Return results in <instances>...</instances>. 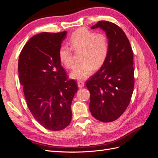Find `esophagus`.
<instances>
[{"label":"esophagus","instance_id":"1","mask_svg":"<svg viewBox=\"0 0 158 158\" xmlns=\"http://www.w3.org/2000/svg\"><path fill=\"white\" fill-rule=\"evenodd\" d=\"M78 85L79 88H82L84 85V82L82 80H79V81H78Z\"/></svg>","mask_w":158,"mask_h":158}]
</instances>
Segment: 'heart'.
I'll return each mask as SVG.
<instances>
[{
  "instance_id": "b5f03b06",
  "label": "heart",
  "mask_w": 158,
  "mask_h": 158,
  "mask_svg": "<svg viewBox=\"0 0 158 158\" xmlns=\"http://www.w3.org/2000/svg\"><path fill=\"white\" fill-rule=\"evenodd\" d=\"M69 46L62 45L59 50L60 63L66 69L74 64L73 52H80L79 63L70 73L74 79H84L92 74L94 69L101 68L109 54V45L107 37L102 33H95L86 28H81L72 33L67 40Z\"/></svg>"
}]
</instances>
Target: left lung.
<instances>
[{"label":"left lung","instance_id":"left-lung-1","mask_svg":"<svg viewBox=\"0 0 158 158\" xmlns=\"http://www.w3.org/2000/svg\"><path fill=\"white\" fill-rule=\"evenodd\" d=\"M97 27L106 32L109 54L101 69L87 81L86 87L92 116L109 123L120 117L130 103L135 85L133 51L125 32L115 23L102 20L91 28Z\"/></svg>","mask_w":158,"mask_h":158}]
</instances>
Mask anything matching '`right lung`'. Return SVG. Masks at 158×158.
Wrapping results in <instances>:
<instances>
[{"mask_svg":"<svg viewBox=\"0 0 158 158\" xmlns=\"http://www.w3.org/2000/svg\"><path fill=\"white\" fill-rule=\"evenodd\" d=\"M66 31L44 32L33 36L20 52L19 79L33 117L48 130L59 131L72 119L71 104L78 87L68 79L59 50Z\"/></svg>","mask_w":158,"mask_h":158,"instance_id":"right-lung-1","label":"right lung"}]
</instances>
